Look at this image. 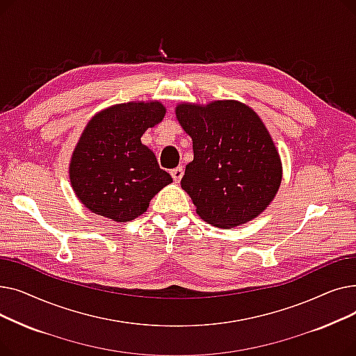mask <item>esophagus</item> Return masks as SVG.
<instances>
[{
	"label": "esophagus",
	"mask_w": 356,
	"mask_h": 356,
	"mask_svg": "<svg viewBox=\"0 0 356 356\" xmlns=\"http://www.w3.org/2000/svg\"><path fill=\"white\" fill-rule=\"evenodd\" d=\"M170 175H172L173 180L176 183H179L181 180V177H183V168L181 167H176V168H173V170H170Z\"/></svg>",
	"instance_id": "34e87169"
}]
</instances>
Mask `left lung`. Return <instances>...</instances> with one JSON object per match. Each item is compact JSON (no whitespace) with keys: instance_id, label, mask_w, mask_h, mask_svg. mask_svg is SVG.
Listing matches in <instances>:
<instances>
[{"instance_id":"8db88e82","label":"left lung","mask_w":356,"mask_h":356,"mask_svg":"<svg viewBox=\"0 0 356 356\" xmlns=\"http://www.w3.org/2000/svg\"><path fill=\"white\" fill-rule=\"evenodd\" d=\"M176 117L193 141V160L180 184L197 215L213 227L234 228L266 211L283 168L255 112L238 101H215L180 104Z\"/></svg>"}]
</instances>
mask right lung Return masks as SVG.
Returning a JSON list of instances; mask_svg holds the SVG:
<instances>
[{"mask_svg":"<svg viewBox=\"0 0 356 356\" xmlns=\"http://www.w3.org/2000/svg\"><path fill=\"white\" fill-rule=\"evenodd\" d=\"M164 114L163 104L154 101L118 104L92 117L69 165L72 188L90 212L129 222L173 181L141 143L147 128L161 122Z\"/></svg>","mask_w":356,"mask_h":356,"instance_id":"add662e5","label":"right lung"}]
</instances>
